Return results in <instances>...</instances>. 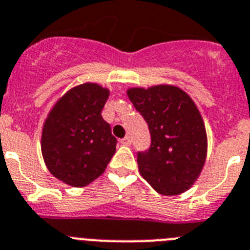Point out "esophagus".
Wrapping results in <instances>:
<instances>
[{"label":"esophagus","mask_w":250,"mask_h":250,"mask_svg":"<svg viewBox=\"0 0 250 250\" xmlns=\"http://www.w3.org/2000/svg\"><path fill=\"white\" fill-rule=\"evenodd\" d=\"M121 144L123 145V146H129V145H131V138H129V137L122 138Z\"/></svg>","instance_id":"esophagus-1"}]
</instances>
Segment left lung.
I'll return each instance as SVG.
<instances>
[{"label": "left lung", "mask_w": 250, "mask_h": 250, "mask_svg": "<svg viewBox=\"0 0 250 250\" xmlns=\"http://www.w3.org/2000/svg\"><path fill=\"white\" fill-rule=\"evenodd\" d=\"M151 133V146L138 152V170L157 193L178 196L194 184L207 156L202 115L178 86L155 85L127 90Z\"/></svg>", "instance_id": "left-lung-1"}]
</instances>
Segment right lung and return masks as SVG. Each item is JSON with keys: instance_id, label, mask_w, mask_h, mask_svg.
Listing matches in <instances>:
<instances>
[{"instance_id": "add662e5", "label": "right lung", "mask_w": 250, "mask_h": 250, "mask_svg": "<svg viewBox=\"0 0 250 250\" xmlns=\"http://www.w3.org/2000/svg\"><path fill=\"white\" fill-rule=\"evenodd\" d=\"M109 89L99 83L73 86L48 113L42 129V155L54 178L86 187L99 178L115 152L117 138L102 117Z\"/></svg>"}]
</instances>
